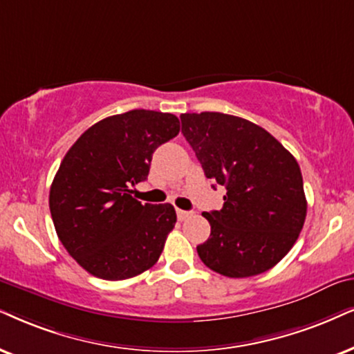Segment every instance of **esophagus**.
Instances as JSON below:
<instances>
[{"instance_id":"obj_1","label":"esophagus","mask_w":354,"mask_h":354,"mask_svg":"<svg viewBox=\"0 0 354 354\" xmlns=\"http://www.w3.org/2000/svg\"><path fill=\"white\" fill-rule=\"evenodd\" d=\"M176 214H178V218H180L181 222H183V221H186L187 217H191V212H189V210H181V209H176Z\"/></svg>"}]
</instances>
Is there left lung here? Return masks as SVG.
<instances>
[{
  "label": "left lung",
  "instance_id": "obj_1",
  "mask_svg": "<svg viewBox=\"0 0 354 354\" xmlns=\"http://www.w3.org/2000/svg\"><path fill=\"white\" fill-rule=\"evenodd\" d=\"M181 132L223 207L203 216L210 236L198 247L203 263L227 277L261 274L283 259L307 216L301 168L270 132L222 113L181 114Z\"/></svg>",
  "mask_w": 354,
  "mask_h": 354
}]
</instances>
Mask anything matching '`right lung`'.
I'll return each instance as SVG.
<instances>
[{"label": "right lung", "mask_w": 354, "mask_h": 354, "mask_svg": "<svg viewBox=\"0 0 354 354\" xmlns=\"http://www.w3.org/2000/svg\"><path fill=\"white\" fill-rule=\"evenodd\" d=\"M178 133L176 115L133 109L91 125L66 151L48 205L62 245L89 274L129 279L158 261L176 212L171 204H142L132 187Z\"/></svg>", "instance_id": "obj_1"}]
</instances>
